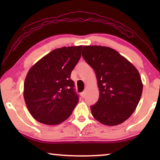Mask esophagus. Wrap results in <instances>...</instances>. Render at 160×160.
I'll return each instance as SVG.
<instances>
[{
    "label": "esophagus",
    "mask_w": 160,
    "mask_h": 160,
    "mask_svg": "<svg viewBox=\"0 0 160 160\" xmlns=\"http://www.w3.org/2000/svg\"><path fill=\"white\" fill-rule=\"evenodd\" d=\"M85 95H86V92H82L81 93V97L84 98L85 97Z\"/></svg>",
    "instance_id": "34e87169"
}]
</instances>
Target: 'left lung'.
I'll return each mask as SVG.
<instances>
[{"mask_svg":"<svg viewBox=\"0 0 160 160\" xmlns=\"http://www.w3.org/2000/svg\"><path fill=\"white\" fill-rule=\"evenodd\" d=\"M82 56L95 71L99 99L90 106L100 123L115 126L132 115L141 99L143 84L132 63L111 48L84 46Z\"/></svg>","mask_w":160,"mask_h":160,"instance_id":"8db88e82","label":"left lung"}]
</instances>
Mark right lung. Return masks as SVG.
Here are the masks:
<instances>
[{
  "label": "right lung",
  "instance_id": "right-lung-1",
  "mask_svg": "<svg viewBox=\"0 0 160 160\" xmlns=\"http://www.w3.org/2000/svg\"><path fill=\"white\" fill-rule=\"evenodd\" d=\"M82 47L54 49L28 71L24 84V98L30 114L38 122L56 125L73 112L78 95L71 74L80 60Z\"/></svg>",
  "mask_w": 160,
  "mask_h": 160
}]
</instances>
